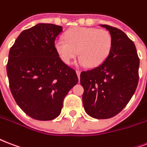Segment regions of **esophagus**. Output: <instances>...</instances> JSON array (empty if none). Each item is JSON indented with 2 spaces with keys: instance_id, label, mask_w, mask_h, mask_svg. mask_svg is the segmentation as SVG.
Wrapping results in <instances>:
<instances>
[{
  "instance_id": "1",
  "label": "esophagus",
  "mask_w": 147,
  "mask_h": 147,
  "mask_svg": "<svg viewBox=\"0 0 147 147\" xmlns=\"http://www.w3.org/2000/svg\"><path fill=\"white\" fill-rule=\"evenodd\" d=\"M76 73H77L78 78V79H79V78H80V73H81V71H79V70H76Z\"/></svg>"
}]
</instances>
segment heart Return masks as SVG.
<instances>
[{"label":"heart","instance_id":"obj_1","mask_svg":"<svg viewBox=\"0 0 147 147\" xmlns=\"http://www.w3.org/2000/svg\"><path fill=\"white\" fill-rule=\"evenodd\" d=\"M66 40L61 38L55 41V48L61 61L71 65L80 55L77 65L97 67L108 58L113 48V37L105 29L78 27L66 32Z\"/></svg>","mask_w":147,"mask_h":147}]
</instances>
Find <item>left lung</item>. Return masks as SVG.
Masks as SVG:
<instances>
[{
	"label": "left lung",
	"instance_id": "left-lung-1",
	"mask_svg": "<svg viewBox=\"0 0 147 147\" xmlns=\"http://www.w3.org/2000/svg\"><path fill=\"white\" fill-rule=\"evenodd\" d=\"M113 37L109 57L96 68L82 71V102L86 112L96 119H109L128 104L138 85L140 59L133 41L119 29L107 24Z\"/></svg>",
	"mask_w": 147,
	"mask_h": 147
}]
</instances>
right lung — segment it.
Wrapping results in <instances>:
<instances>
[{
  "mask_svg": "<svg viewBox=\"0 0 147 147\" xmlns=\"http://www.w3.org/2000/svg\"><path fill=\"white\" fill-rule=\"evenodd\" d=\"M62 27L38 24L20 34L9 51L7 73L12 96L31 118L47 121L61 113L64 98L78 83L76 71L55 48Z\"/></svg>",
  "mask_w": 147,
  "mask_h": 147,
  "instance_id": "obj_1",
  "label": "right lung"
}]
</instances>
